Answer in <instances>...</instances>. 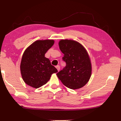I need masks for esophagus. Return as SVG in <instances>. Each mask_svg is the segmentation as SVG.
<instances>
[{"instance_id":"esophagus-1","label":"esophagus","mask_w":121,"mask_h":121,"mask_svg":"<svg viewBox=\"0 0 121 121\" xmlns=\"http://www.w3.org/2000/svg\"><path fill=\"white\" fill-rule=\"evenodd\" d=\"M56 67V68H57V70L59 72V70H60V66H59V65H57Z\"/></svg>"}]
</instances>
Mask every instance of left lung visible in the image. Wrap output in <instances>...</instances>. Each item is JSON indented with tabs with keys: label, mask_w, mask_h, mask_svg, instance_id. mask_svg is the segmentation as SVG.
Returning <instances> with one entry per match:
<instances>
[{
	"label": "left lung",
	"mask_w": 121,
	"mask_h": 121,
	"mask_svg": "<svg viewBox=\"0 0 121 121\" xmlns=\"http://www.w3.org/2000/svg\"><path fill=\"white\" fill-rule=\"evenodd\" d=\"M59 46L64 54L62 59L66 66L57 73L58 78L68 88H81L88 82L91 74V64L87 51L73 40L62 39Z\"/></svg>",
	"instance_id": "8db88e82"
}]
</instances>
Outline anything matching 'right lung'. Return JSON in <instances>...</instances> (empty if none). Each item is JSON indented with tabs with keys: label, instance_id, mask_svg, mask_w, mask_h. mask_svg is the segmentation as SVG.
I'll return each instance as SVG.
<instances>
[{
	"label": "right lung",
	"instance_id": "add662e5",
	"mask_svg": "<svg viewBox=\"0 0 121 121\" xmlns=\"http://www.w3.org/2000/svg\"><path fill=\"white\" fill-rule=\"evenodd\" d=\"M54 43L51 39L36 41L24 52L20 70L23 80L28 85L39 88L47 83L53 73L58 72L49 59L44 57Z\"/></svg>",
	"mask_w": 121,
	"mask_h": 121
}]
</instances>
